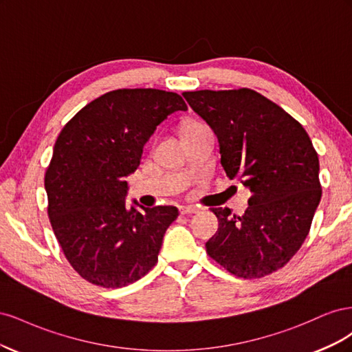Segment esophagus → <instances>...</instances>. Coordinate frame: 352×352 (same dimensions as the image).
<instances>
[{
    "label": "esophagus",
    "instance_id": "1",
    "mask_svg": "<svg viewBox=\"0 0 352 352\" xmlns=\"http://www.w3.org/2000/svg\"><path fill=\"white\" fill-rule=\"evenodd\" d=\"M179 211H180V214H194V212L199 211V208L194 207V206H180Z\"/></svg>",
    "mask_w": 352,
    "mask_h": 352
}]
</instances>
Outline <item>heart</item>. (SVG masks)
Listing matches in <instances>:
<instances>
[{
	"label": "heart",
	"instance_id": "heart-1",
	"mask_svg": "<svg viewBox=\"0 0 352 352\" xmlns=\"http://www.w3.org/2000/svg\"><path fill=\"white\" fill-rule=\"evenodd\" d=\"M194 126H198V123H195V122H188V123L184 126V131H185V129H189V127H194Z\"/></svg>",
	"mask_w": 352,
	"mask_h": 352
}]
</instances>
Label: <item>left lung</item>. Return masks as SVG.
Here are the masks:
<instances>
[{"label":"left lung","instance_id":"1","mask_svg":"<svg viewBox=\"0 0 352 352\" xmlns=\"http://www.w3.org/2000/svg\"><path fill=\"white\" fill-rule=\"evenodd\" d=\"M182 95L217 136L226 175L251 192L241 217L228 207L211 208L219 229L206 243L208 255L243 279L279 270L301 248L322 198L310 136L292 116L252 89Z\"/></svg>","mask_w":352,"mask_h":352}]
</instances>
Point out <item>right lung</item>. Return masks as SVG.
Here are the masks:
<instances>
[{
  "label": "right lung",
  "mask_w": 352,
  "mask_h": 352,
  "mask_svg": "<svg viewBox=\"0 0 352 352\" xmlns=\"http://www.w3.org/2000/svg\"><path fill=\"white\" fill-rule=\"evenodd\" d=\"M186 110L175 92L117 89L85 105L63 127L45 173L48 216L67 261L85 280L114 289L155 265L179 211L146 208L135 199L127 208L124 179L140 167L157 126Z\"/></svg>",
  "instance_id": "add662e5"
}]
</instances>
